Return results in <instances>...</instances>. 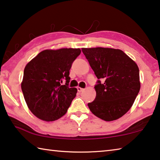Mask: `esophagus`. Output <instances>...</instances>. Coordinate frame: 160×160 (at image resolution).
I'll list each match as a JSON object with an SVG mask.
<instances>
[{
    "mask_svg": "<svg viewBox=\"0 0 160 160\" xmlns=\"http://www.w3.org/2000/svg\"><path fill=\"white\" fill-rule=\"evenodd\" d=\"M77 89H78V91L79 92H82V91L84 90V89L82 88H80V87H78Z\"/></svg>",
    "mask_w": 160,
    "mask_h": 160,
    "instance_id": "esophagus-1",
    "label": "esophagus"
}]
</instances>
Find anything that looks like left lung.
<instances>
[{
  "label": "left lung",
  "mask_w": 160,
  "mask_h": 160,
  "mask_svg": "<svg viewBox=\"0 0 160 160\" xmlns=\"http://www.w3.org/2000/svg\"><path fill=\"white\" fill-rule=\"evenodd\" d=\"M98 84L95 99L88 103L91 112L106 121L116 120L128 112L140 89L136 63L120 49L82 48Z\"/></svg>",
  "instance_id": "obj_1"
}]
</instances>
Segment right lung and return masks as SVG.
I'll return each instance as SVG.
<instances>
[{
  "label": "right lung",
  "mask_w": 160,
  "mask_h": 160,
  "mask_svg": "<svg viewBox=\"0 0 160 160\" xmlns=\"http://www.w3.org/2000/svg\"><path fill=\"white\" fill-rule=\"evenodd\" d=\"M80 53V48L46 49L26 65L21 88L28 108L38 118L53 121L66 113L78 92L68 86L69 70Z\"/></svg>",
  "instance_id": "obj_1"
}]
</instances>
